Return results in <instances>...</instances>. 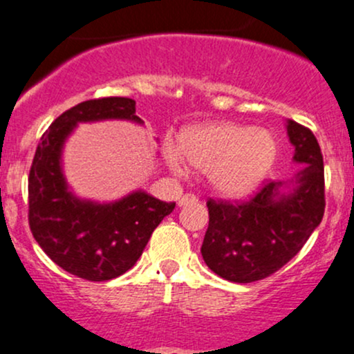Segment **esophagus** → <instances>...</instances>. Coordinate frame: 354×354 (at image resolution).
<instances>
[{
    "label": "esophagus",
    "mask_w": 354,
    "mask_h": 354,
    "mask_svg": "<svg viewBox=\"0 0 354 354\" xmlns=\"http://www.w3.org/2000/svg\"><path fill=\"white\" fill-rule=\"evenodd\" d=\"M196 202H197V197L194 196V194H185L184 197L178 198V205H180V207H184V205L187 204H196Z\"/></svg>",
    "instance_id": "34e87169"
}]
</instances>
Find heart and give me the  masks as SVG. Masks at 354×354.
Wrapping results in <instances>:
<instances>
[{"mask_svg": "<svg viewBox=\"0 0 354 354\" xmlns=\"http://www.w3.org/2000/svg\"><path fill=\"white\" fill-rule=\"evenodd\" d=\"M277 158V142L269 130L227 124H202L185 129L180 147L165 145V160L177 174L189 164L209 174V182L224 197L251 194L271 172Z\"/></svg>", "mask_w": 354, "mask_h": 354, "instance_id": "1", "label": "heart"}]
</instances>
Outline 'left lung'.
Instances as JSON below:
<instances>
[{"mask_svg":"<svg viewBox=\"0 0 354 354\" xmlns=\"http://www.w3.org/2000/svg\"><path fill=\"white\" fill-rule=\"evenodd\" d=\"M296 164L289 182H266L244 202L207 201L209 227L202 257L232 283H252L279 271L306 244L324 216L323 153L313 132L286 122Z\"/></svg>","mask_w":354,"mask_h":354,"instance_id":"1","label":"left lung"}]
</instances>
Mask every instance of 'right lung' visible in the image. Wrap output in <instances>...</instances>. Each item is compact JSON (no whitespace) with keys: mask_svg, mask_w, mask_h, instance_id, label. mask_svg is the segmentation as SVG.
<instances>
[{"mask_svg":"<svg viewBox=\"0 0 354 354\" xmlns=\"http://www.w3.org/2000/svg\"><path fill=\"white\" fill-rule=\"evenodd\" d=\"M100 120L144 124L132 98L78 103L43 133L28 177V221L35 241L55 264L86 281H109L129 271L153 229L176 207V202L158 201L144 190L106 204L71 192L63 176V147L78 124Z\"/></svg>","mask_w":354,"mask_h":354,"instance_id":"obj_1","label":"right lung"}]
</instances>
